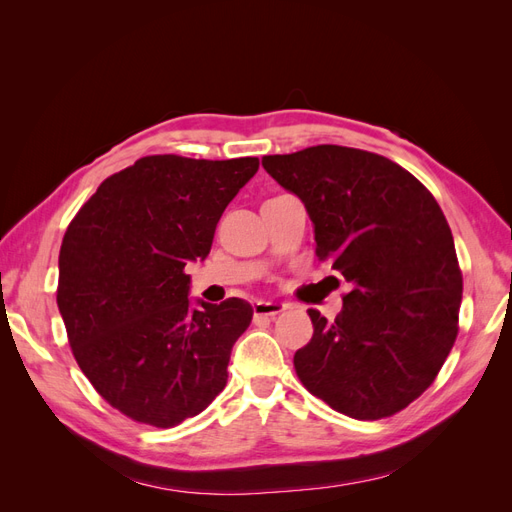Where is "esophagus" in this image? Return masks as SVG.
<instances>
[{
	"mask_svg": "<svg viewBox=\"0 0 512 512\" xmlns=\"http://www.w3.org/2000/svg\"><path fill=\"white\" fill-rule=\"evenodd\" d=\"M286 309V303L280 301H254V314L256 316H277Z\"/></svg>",
	"mask_w": 512,
	"mask_h": 512,
	"instance_id": "obj_1",
	"label": "esophagus"
}]
</instances>
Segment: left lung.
Segmentation results:
<instances>
[{"instance_id":"1","label":"left lung","mask_w":512,"mask_h":512,"mask_svg":"<svg viewBox=\"0 0 512 512\" xmlns=\"http://www.w3.org/2000/svg\"><path fill=\"white\" fill-rule=\"evenodd\" d=\"M262 166L297 194L316 256L352 286L335 320L309 309L294 354L305 389L359 421L404 410L436 380L457 337L463 277L436 198L406 168L363 149L318 145Z\"/></svg>"}]
</instances>
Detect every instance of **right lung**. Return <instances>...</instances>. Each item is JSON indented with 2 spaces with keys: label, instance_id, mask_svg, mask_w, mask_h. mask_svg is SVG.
Segmentation results:
<instances>
[{
  "label": "right lung",
  "instance_id": "right-lung-1",
  "mask_svg": "<svg viewBox=\"0 0 512 512\" xmlns=\"http://www.w3.org/2000/svg\"><path fill=\"white\" fill-rule=\"evenodd\" d=\"M256 170L258 158L147 156L104 179L66 230L57 305L74 359L132 421L175 427L226 386L254 309L237 297L194 307L185 265L207 258Z\"/></svg>",
  "mask_w": 512,
  "mask_h": 512
}]
</instances>
